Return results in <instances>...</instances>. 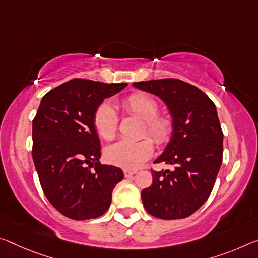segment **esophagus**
<instances>
[{
  "instance_id": "esophagus-1",
  "label": "esophagus",
  "mask_w": 258,
  "mask_h": 258,
  "mask_svg": "<svg viewBox=\"0 0 258 258\" xmlns=\"http://www.w3.org/2000/svg\"><path fill=\"white\" fill-rule=\"evenodd\" d=\"M136 173H137V171H130V170H125V171H124V174H125L126 178L132 177V175L136 174Z\"/></svg>"
}]
</instances>
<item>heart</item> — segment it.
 <instances>
[{
    "mask_svg": "<svg viewBox=\"0 0 258 258\" xmlns=\"http://www.w3.org/2000/svg\"><path fill=\"white\" fill-rule=\"evenodd\" d=\"M126 112L144 120L141 137L148 136L155 144L164 146L173 133V121L166 114L158 113V103L146 93H134L121 101ZM96 133L103 140H112L118 130V114L107 103L97 107L93 117ZM149 138L139 141H118L105 149V158L116 166L125 170H136L151 157L154 144Z\"/></svg>",
    "mask_w": 258,
    "mask_h": 258,
    "instance_id": "obj_1",
    "label": "heart"
}]
</instances>
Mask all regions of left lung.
<instances>
[{"instance_id":"obj_1","label":"left lung","mask_w":258,"mask_h":258,"mask_svg":"<svg viewBox=\"0 0 258 258\" xmlns=\"http://www.w3.org/2000/svg\"><path fill=\"white\" fill-rule=\"evenodd\" d=\"M134 87L165 102L173 121L169 145L155 163L172 170H151L153 183L141 191L145 209L161 219H182L202 207L223 162V131L216 105L207 94L185 81H139Z\"/></svg>"}]
</instances>
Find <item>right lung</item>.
<instances>
[{
    "instance_id": "obj_1",
    "label": "right lung",
    "mask_w": 258,
    "mask_h": 258,
    "mask_svg": "<svg viewBox=\"0 0 258 258\" xmlns=\"http://www.w3.org/2000/svg\"><path fill=\"white\" fill-rule=\"evenodd\" d=\"M126 86L76 78L41 100L32 125V156L44 195L65 217H100L124 178L119 167L101 164L93 117L102 101Z\"/></svg>"
}]
</instances>
